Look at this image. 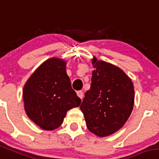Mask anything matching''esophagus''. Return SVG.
Here are the masks:
<instances>
[{
	"label": "esophagus",
	"mask_w": 159,
	"mask_h": 159,
	"mask_svg": "<svg viewBox=\"0 0 159 159\" xmlns=\"http://www.w3.org/2000/svg\"><path fill=\"white\" fill-rule=\"evenodd\" d=\"M77 95H78V97H80L81 99H82L83 98H84V92H83L82 91H77Z\"/></svg>",
	"instance_id": "esophagus-1"
}]
</instances>
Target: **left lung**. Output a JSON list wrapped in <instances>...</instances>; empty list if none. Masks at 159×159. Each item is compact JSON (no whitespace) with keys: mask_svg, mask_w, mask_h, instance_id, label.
Masks as SVG:
<instances>
[{"mask_svg":"<svg viewBox=\"0 0 159 159\" xmlns=\"http://www.w3.org/2000/svg\"><path fill=\"white\" fill-rule=\"evenodd\" d=\"M91 89L85 93L80 110L87 129L100 137L110 136L127 121L134 106L131 79L118 67L94 57Z\"/></svg>","mask_w":159,"mask_h":159,"instance_id":"8db88e82","label":"left lung"}]
</instances>
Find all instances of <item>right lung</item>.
<instances>
[{
	"mask_svg": "<svg viewBox=\"0 0 159 159\" xmlns=\"http://www.w3.org/2000/svg\"><path fill=\"white\" fill-rule=\"evenodd\" d=\"M23 98L29 118L48 131L61 126L67 111L81 103L66 73V61L56 57L46 60L30 75Z\"/></svg>",
	"mask_w": 159,
	"mask_h": 159,
	"instance_id": "1",
	"label": "right lung"
}]
</instances>
